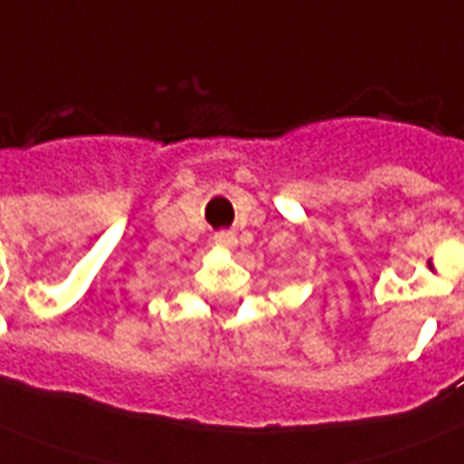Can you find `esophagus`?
<instances>
[{"mask_svg": "<svg viewBox=\"0 0 464 464\" xmlns=\"http://www.w3.org/2000/svg\"><path fill=\"white\" fill-rule=\"evenodd\" d=\"M214 243L221 247H236L238 246V238H236V233L233 231H218L217 236H214Z\"/></svg>", "mask_w": 464, "mask_h": 464, "instance_id": "34e87169", "label": "esophagus"}]
</instances>
